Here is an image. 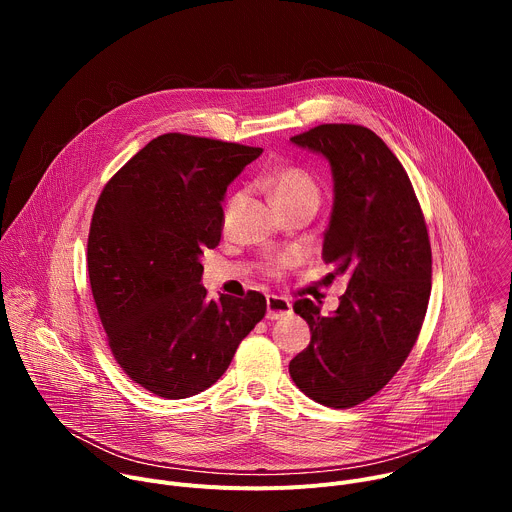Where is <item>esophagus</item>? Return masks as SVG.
Returning a JSON list of instances; mask_svg holds the SVG:
<instances>
[{
	"mask_svg": "<svg viewBox=\"0 0 512 512\" xmlns=\"http://www.w3.org/2000/svg\"><path fill=\"white\" fill-rule=\"evenodd\" d=\"M291 314V304L279 296H267V320H281Z\"/></svg>",
	"mask_w": 512,
	"mask_h": 512,
	"instance_id": "34e87169",
	"label": "esophagus"
}]
</instances>
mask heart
Wrapping results in <instances>:
<instances>
[{
  "label": "heart",
  "instance_id": "b5f03b06",
  "mask_svg": "<svg viewBox=\"0 0 512 512\" xmlns=\"http://www.w3.org/2000/svg\"><path fill=\"white\" fill-rule=\"evenodd\" d=\"M263 184H265L275 206H283L287 202H296V200H312L318 204V198H320V186H318L316 178L298 166H281V168L271 170L269 174H265ZM239 198L241 196L237 194L231 200V204L227 208V216L233 212ZM277 267L279 265H273L271 271H275Z\"/></svg>",
  "mask_w": 512,
  "mask_h": 512
}]
</instances>
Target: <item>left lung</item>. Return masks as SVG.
<instances>
[{"instance_id": "1", "label": "left lung", "mask_w": 512, "mask_h": 512, "mask_svg": "<svg viewBox=\"0 0 512 512\" xmlns=\"http://www.w3.org/2000/svg\"><path fill=\"white\" fill-rule=\"evenodd\" d=\"M291 141L330 164L322 257L348 287L330 316L308 298L294 304L312 340L289 375L316 403L348 409L395 377L419 336L431 291L427 227L405 168L371 129L326 123Z\"/></svg>"}]
</instances>
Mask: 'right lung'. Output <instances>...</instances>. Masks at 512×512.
<instances>
[{
	"mask_svg": "<svg viewBox=\"0 0 512 512\" xmlns=\"http://www.w3.org/2000/svg\"><path fill=\"white\" fill-rule=\"evenodd\" d=\"M261 148L166 133L103 188L87 267L109 348L125 375L164 399L214 385L265 316L259 291L208 300L204 249L221 241L227 186Z\"/></svg>",
	"mask_w": 512,
	"mask_h": 512,
	"instance_id": "obj_1",
	"label": "right lung"
}]
</instances>
